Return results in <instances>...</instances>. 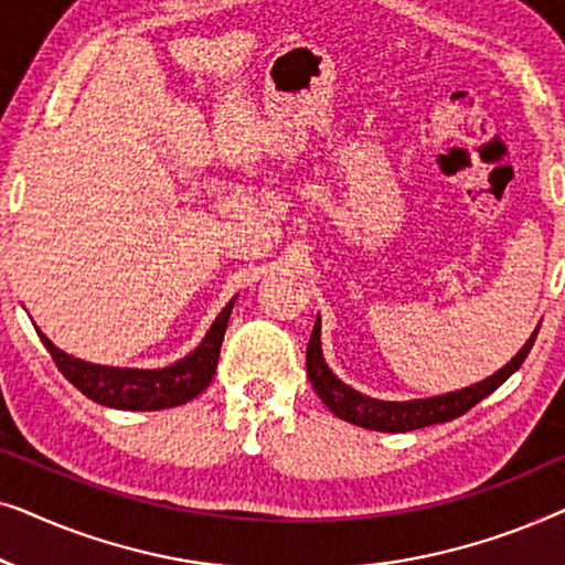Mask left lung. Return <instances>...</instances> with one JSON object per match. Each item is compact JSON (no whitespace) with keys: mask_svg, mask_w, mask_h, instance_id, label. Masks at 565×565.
Wrapping results in <instances>:
<instances>
[{"mask_svg":"<svg viewBox=\"0 0 565 565\" xmlns=\"http://www.w3.org/2000/svg\"><path fill=\"white\" fill-rule=\"evenodd\" d=\"M537 331L540 327L532 331V337L524 342L522 350L516 352L514 358L499 370V373H493L481 383L470 385V388L445 393V396L414 398V401H381V398L362 396L360 391L350 388V385L339 381V377L329 370L321 352L319 319L313 323L311 339H308V347H306V370H308V381L313 383L319 398L329 406L331 414L339 416V419L358 424V427H365V429H375V431H412V429L431 427V424L450 422L455 416L466 414L468 408H473L478 401L491 396V393L497 391L509 375L520 370L524 358H527L532 350V344H535Z\"/></svg>","mask_w":565,"mask_h":565,"instance_id":"obj_1","label":"left lung"}]
</instances>
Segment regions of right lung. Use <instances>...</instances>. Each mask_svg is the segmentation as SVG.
Masks as SVG:
<instances>
[{"label": "right lung", "mask_w": 565, "mask_h": 565, "mask_svg": "<svg viewBox=\"0 0 565 565\" xmlns=\"http://www.w3.org/2000/svg\"><path fill=\"white\" fill-rule=\"evenodd\" d=\"M234 303L236 298H231L195 352L177 360L174 365L159 370L92 365V362L76 360L72 354L61 352L41 329H38V337H41L45 350L51 352L53 362H56V367L64 373L66 381L74 388H79L87 398L110 408H126V412H159V408L188 404L213 381L215 367H218L223 334H226Z\"/></svg>", "instance_id": "1"}]
</instances>
